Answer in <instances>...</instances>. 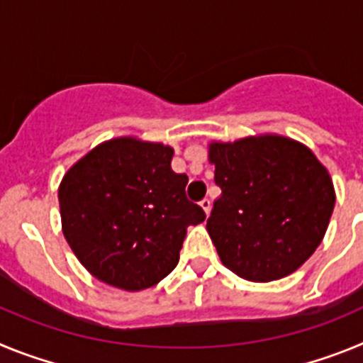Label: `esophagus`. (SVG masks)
<instances>
[{
  "mask_svg": "<svg viewBox=\"0 0 363 363\" xmlns=\"http://www.w3.org/2000/svg\"><path fill=\"white\" fill-rule=\"evenodd\" d=\"M200 207H201V209L205 211V214H207V216H209L211 207H213V205H211V200H209V198H203V200L200 201Z\"/></svg>",
  "mask_w": 363,
  "mask_h": 363,
  "instance_id": "obj_1",
  "label": "esophagus"
}]
</instances>
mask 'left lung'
Returning <instances> with one entry per match:
<instances>
[{
    "label": "left lung",
    "instance_id": "1",
    "mask_svg": "<svg viewBox=\"0 0 363 363\" xmlns=\"http://www.w3.org/2000/svg\"><path fill=\"white\" fill-rule=\"evenodd\" d=\"M221 196L207 233L221 264L249 281L289 277L325 236L335 209L329 171L303 143L278 134L211 142Z\"/></svg>",
    "mask_w": 363,
    "mask_h": 363
}]
</instances>
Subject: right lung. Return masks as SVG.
<instances>
[{"label":"right lung","mask_w":363,"mask_h":363,"mask_svg":"<svg viewBox=\"0 0 363 363\" xmlns=\"http://www.w3.org/2000/svg\"><path fill=\"white\" fill-rule=\"evenodd\" d=\"M174 149L121 136L86 152L63 176L62 229L92 277L143 291L178 265L189 225L205 220L187 200L189 178L171 169Z\"/></svg>","instance_id":"1"}]
</instances>
